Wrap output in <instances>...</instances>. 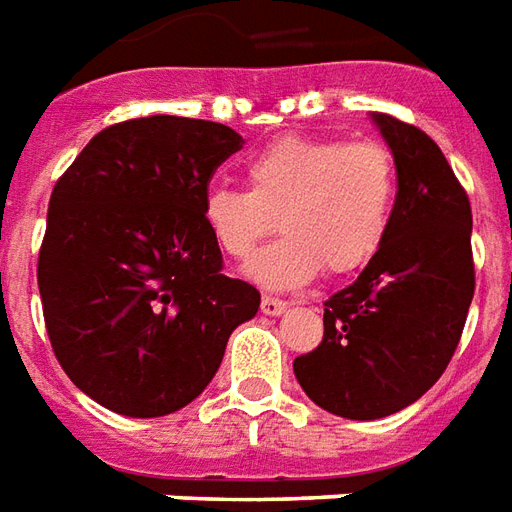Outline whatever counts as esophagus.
<instances>
[{
    "instance_id": "1",
    "label": "esophagus",
    "mask_w": 512,
    "mask_h": 512,
    "mask_svg": "<svg viewBox=\"0 0 512 512\" xmlns=\"http://www.w3.org/2000/svg\"><path fill=\"white\" fill-rule=\"evenodd\" d=\"M286 306H289V303H286V300H281V297L267 295L262 300V311L267 314V317H278V314H284Z\"/></svg>"
}]
</instances>
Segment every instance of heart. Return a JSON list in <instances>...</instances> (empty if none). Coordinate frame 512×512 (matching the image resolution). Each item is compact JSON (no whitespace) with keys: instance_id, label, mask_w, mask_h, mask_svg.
Wrapping results in <instances>:
<instances>
[{"instance_id":"b5f03b06","label":"heart","mask_w":512,"mask_h":512,"mask_svg":"<svg viewBox=\"0 0 512 512\" xmlns=\"http://www.w3.org/2000/svg\"><path fill=\"white\" fill-rule=\"evenodd\" d=\"M397 165L378 140L281 137L248 162V190L217 184L204 220L220 250L248 262L275 225L287 231L248 267L267 289H295L322 267L333 275L364 267L391 228Z\"/></svg>"}]
</instances>
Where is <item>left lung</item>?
<instances>
[{
	"instance_id": "1",
	"label": "left lung",
	"mask_w": 512,
	"mask_h": 512,
	"mask_svg": "<svg viewBox=\"0 0 512 512\" xmlns=\"http://www.w3.org/2000/svg\"><path fill=\"white\" fill-rule=\"evenodd\" d=\"M397 165L386 242L353 284L325 300L317 350L295 378L328 413L383 419L430 389L455 355L474 297L471 206L433 137L375 112Z\"/></svg>"
}]
</instances>
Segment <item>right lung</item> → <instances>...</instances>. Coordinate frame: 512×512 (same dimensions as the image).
I'll list each match as a JSON object with an SVG mask.
<instances>
[{
  "instance_id": "1",
  "label": "right lung",
  "mask_w": 512,
  "mask_h": 512,
  "mask_svg": "<svg viewBox=\"0 0 512 512\" xmlns=\"http://www.w3.org/2000/svg\"><path fill=\"white\" fill-rule=\"evenodd\" d=\"M223 123L151 115L101 129L57 179L38 256L46 333L90 400L134 419L190 405L256 286L223 275L206 228L215 170L242 148Z\"/></svg>"
}]
</instances>
